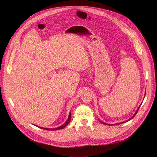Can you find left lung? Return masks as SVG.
<instances>
[{"label":"left lung","instance_id":"obj_1","mask_svg":"<svg viewBox=\"0 0 157 157\" xmlns=\"http://www.w3.org/2000/svg\"><path fill=\"white\" fill-rule=\"evenodd\" d=\"M139 108H140V107H139ZM139 108H138V109H137V111H136V113H135V114H134V116H133V117H132V118H130V120H131V119H132V118H134V117H135V116H136V114H137V111H138V110H139Z\"/></svg>","mask_w":157,"mask_h":157}]
</instances>
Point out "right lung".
Segmentation results:
<instances>
[{
	"label": "right lung",
	"mask_w": 157,
	"mask_h": 157,
	"mask_svg": "<svg viewBox=\"0 0 157 157\" xmlns=\"http://www.w3.org/2000/svg\"><path fill=\"white\" fill-rule=\"evenodd\" d=\"M71 113H70L69 118H68V120H67V121H66L63 125H62V126H60V127H58V128H43V127H40V128H43V129H44V130H56L62 129V128H63L64 127H65L66 126H67V125L69 124V123L70 122V120H71Z\"/></svg>",
	"instance_id": "1"
}]
</instances>
